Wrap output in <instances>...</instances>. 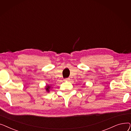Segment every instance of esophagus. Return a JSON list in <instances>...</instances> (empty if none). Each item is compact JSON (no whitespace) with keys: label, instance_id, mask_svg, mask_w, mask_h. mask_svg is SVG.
<instances>
[{"label":"esophagus","instance_id":"34e87169","mask_svg":"<svg viewBox=\"0 0 131 131\" xmlns=\"http://www.w3.org/2000/svg\"><path fill=\"white\" fill-rule=\"evenodd\" d=\"M70 80V78H66V79H64V81H69Z\"/></svg>","mask_w":131,"mask_h":131}]
</instances>
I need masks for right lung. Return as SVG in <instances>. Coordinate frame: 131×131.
<instances>
[{"label":"right lung","mask_w":131,"mask_h":131,"mask_svg":"<svg viewBox=\"0 0 131 131\" xmlns=\"http://www.w3.org/2000/svg\"><path fill=\"white\" fill-rule=\"evenodd\" d=\"M50 86H49V85H47V86H46V90H47L48 92L49 91V89H50Z\"/></svg>","instance_id":"add662e5"}]
</instances>
